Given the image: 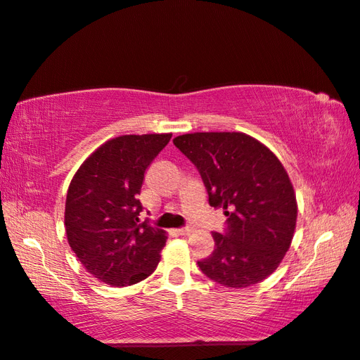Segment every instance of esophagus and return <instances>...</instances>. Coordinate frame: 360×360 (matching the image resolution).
I'll return each mask as SVG.
<instances>
[{
	"instance_id": "esophagus-1",
	"label": "esophagus",
	"mask_w": 360,
	"mask_h": 360,
	"mask_svg": "<svg viewBox=\"0 0 360 360\" xmlns=\"http://www.w3.org/2000/svg\"><path fill=\"white\" fill-rule=\"evenodd\" d=\"M189 233H191V231L188 228H181V229L177 231L179 236H189Z\"/></svg>"
}]
</instances>
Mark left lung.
<instances>
[{
  "label": "left lung",
  "mask_w": 360,
  "mask_h": 360,
  "mask_svg": "<svg viewBox=\"0 0 360 360\" xmlns=\"http://www.w3.org/2000/svg\"><path fill=\"white\" fill-rule=\"evenodd\" d=\"M174 145L200 172L210 205L223 207L228 217L225 233H212L215 248L198 268L228 288L265 281L290 250L297 220L281 160L242 132L185 134Z\"/></svg>",
  "instance_id": "8db88e82"
}]
</instances>
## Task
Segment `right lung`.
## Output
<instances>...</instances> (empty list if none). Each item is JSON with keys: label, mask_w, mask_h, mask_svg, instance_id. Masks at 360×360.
<instances>
[{"label": "right lung", "mask_w": 360, "mask_h": 360, "mask_svg": "<svg viewBox=\"0 0 360 360\" xmlns=\"http://www.w3.org/2000/svg\"><path fill=\"white\" fill-rule=\"evenodd\" d=\"M172 134L122 135L84 160L72 179L65 210L68 242L83 266L112 286L141 282L155 271L166 233L139 223L148 166Z\"/></svg>", "instance_id": "add662e5"}]
</instances>
